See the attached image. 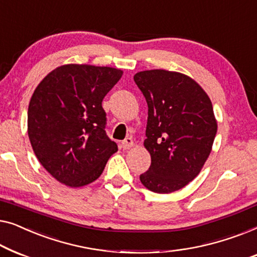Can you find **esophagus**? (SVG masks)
<instances>
[{
	"mask_svg": "<svg viewBox=\"0 0 257 257\" xmlns=\"http://www.w3.org/2000/svg\"><path fill=\"white\" fill-rule=\"evenodd\" d=\"M121 147L123 148L124 150H127V149H130V148H133L134 147V141H133V139L132 137H127V139H125L123 142L121 143Z\"/></svg>",
	"mask_w": 257,
	"mask_h": 257,
	"instance_id": "34e87169",
	"label": "esophagus"
}]
</instances>
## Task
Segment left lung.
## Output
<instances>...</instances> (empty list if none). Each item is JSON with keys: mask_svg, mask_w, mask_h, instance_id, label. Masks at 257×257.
Instances as JSON below:
<instances>
[{"mask_svg": "<svg viewBox=\"0 0 257 257\" xmlns=\"http://www.w3.org/2000/svg\"><path fill=\"white\" fill-rule=\"evenodd\" d=\"M134 80L148 103L144 148L151 165L141 183L171 193L199 175L218 130L207 93L189 75L166 70L139 72Z\"/></svg>", "mask_w": 257, "mask_h": 257, "instance_id": "obj_1", "label": "left lung"}]
</instances>
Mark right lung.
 I'll use <instances>...</instances> for the list:
<instances>
[{"label": "right lung", "mask_w": 257, "mask_h": 257, "mask_svg": "<svg viewBox=\"0 0 257 257\" xmlns=\"http://www.w3.org/2000/svg\"><path fill=\"white\" fill-rule=\"evenodd\" d=\"M122 74L114 67L66 64L36 87L28 109L29 140L36 157L59 183L88 185L117 151L104 132L101 103Z\"/></svg>", "instance_id": "right-lung-1"}]
</instances>
